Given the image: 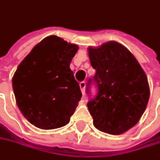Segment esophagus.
I'll return each mask as SVG.
<instances>
[{"instance_id": "34e87169", "label": "esophagus", "mask_w": 160, "mask_h": 160, "mask_svg": "<svg viewBox=\"0 0 160 160\" xmlns=\"http://www.w3.org/2000/svg\"><path fill=\"white\" fill-rule=\"evenodd\" d=\"M79 85H80V88H81V91H82V95H84V93H85V82H80V83H79Z\"/></svg>"}]
</instances>
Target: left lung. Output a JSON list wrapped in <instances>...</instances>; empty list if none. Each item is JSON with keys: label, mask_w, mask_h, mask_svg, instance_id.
<instances>
[{"label": "left lung", "mask_w": 160, "mask_h": 160, "mask_svg": "<svg viewBox=\"0 0 160 160\" xmlns=\"http://www.w3.org/2000/svg\"><path fill=\"white\" fill-rule=\"evenodd\" d=\"M90 62L96 74L88 81L86 92L94 82L96 97L87 107L98 130L120 135L134 127L144 112L150 97L147 77L137 59L115 41L98 48H88Z\"/></svg>", "instance_id": "obj_1"}]
</instances>
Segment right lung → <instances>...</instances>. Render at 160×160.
<instances>
[{"instance_id":"right-lung-1","label":"right lung","mask_w":160,"mask_h":160,"mask_svg":"<svg viewBox=\"0 0 160 160\" xmlns=\"http://www.w3.org/2000/svg\"><path fill=\"white\" fill-rule=\"evenodd\" d=\"M78 47L49 36L32 48L12 79L16 101L28 122L41 129L69 122L82 92L69 64Z\"/></svg>"}]
</instances>
